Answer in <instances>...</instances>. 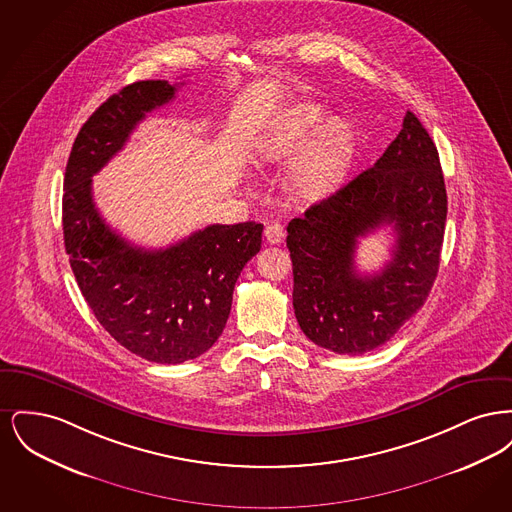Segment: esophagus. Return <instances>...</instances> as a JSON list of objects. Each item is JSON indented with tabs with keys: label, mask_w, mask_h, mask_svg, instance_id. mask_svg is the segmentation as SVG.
I'll use <instances>...</instances> for the list:
<instances>
[{
	"label": "esophagus",
	"mask_w": 512,
	"mask_h": 512,
	"mask_svg": "<svg viewBox=\"0 0 512 512\" xmlns=\"http://www.w3.org/2000/svg\"><path fill=\"white\" fill-rule=\"evenodd\" d=\"M265 238L270 245L280 244L284 240V226L280 222H268L265 226Z\"/></svg>",
	"instance_id": "1"
}]
</instances>
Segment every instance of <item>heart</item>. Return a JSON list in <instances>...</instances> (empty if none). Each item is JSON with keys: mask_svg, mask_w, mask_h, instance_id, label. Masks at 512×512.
Segmentation results:
<instances>
[{"mask_svg": "<svg viewBox=\"0 0 512 512\" xmlns=\"http://www.w3.org/2000/svg\"><path fill=\"white\" fill-rule=\"evenodd\" d=\"M324 119L317 103H301L272 122L253 144L259 163H278L299 146ZM353 130L343 119L324 122L286 174V188L299 199H317L328 194L347 171L353 157Z\"/></svg>", "mask_w": 512, "mask_h": 512, "instance_id": "b5f03b06", "label": "heart"}]
</instances>
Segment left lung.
I'll return each mask as SVG.
<instances>
[{"label": "left lung", "instance_id": "left-lung-1", "mask_svg": "<svg viewBox=\"0 0 512 512\" xmlns=\"http://www.w3.org/2000/svg\"><path fill=\"white\" fill-rule=\"evenodd\" d=\"M447 194L438 149L407 111L403 128L372 169L288 224L293 311L303 334L328 351L363 355L424 305L438 276ZM391 225L392 261L363 277L359 237Z\"/></svg>", "mask_w": 512, "mask_h": 512}]
</instances>
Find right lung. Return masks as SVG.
Segmentation results:
<instances>
[{
	"label": "right lung",
	"mask_w": 512,
	"mask_h": 512,
	"mask_svg": "<svg viewBox=\"0 0 512 512\" xmlns=\"http://www.w3.org/2000/svg\"><path fill=\"white\" fill-rule=\"evenodd\" d=\"M176 90L142 80L101 103L74 140L63 194L65 249L86 303L122 347L161 365L195 359L219 340L236 280L263 234L259 222L211 224L165 249H144L99 215L92 176Z\"/></svg>",
	"instance_id": "add662e5"
}]
</instances>
